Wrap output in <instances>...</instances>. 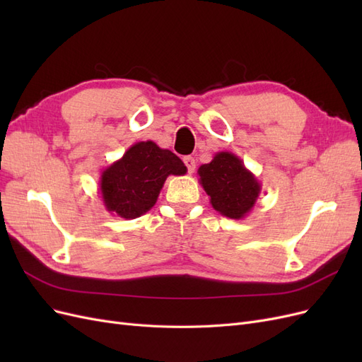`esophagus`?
<instances>
[{
	"label": "esophagus",
	"mask_w": 362,
	"mask_h": 362,
	"mask_svg": "<svg viewBox=\"0 0 362 362\" xmlns=\"http://www.w3.org/2000/svg\"><path fill=\"white\" fill-rule=\"evenodd\" d=\"M184 164H185V166H187L189 173H193V172H194V169H196V161H194L193 157H190V156L184 157Z\"/></svg>",
	"instance_id": "obj_1"
}]
</instances>
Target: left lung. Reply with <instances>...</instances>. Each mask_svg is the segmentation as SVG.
Segmentation results:
<instances>
[{
	"mask_svg": "<svg viewBox=\"0 0 362 362\" xmlns=\"http://www.w3.org/2000/svg\"><path fill=\"white\" fill-rule=\"evenodd\" d=\"M198 175L214 210L235 221L252 211L261 193V182L233 152H217L210 163L199 166Z\"/></svg>",
	"mask_w": 362,
	"mask_h": 362,
	"instance_id": "1",
	"label": "left lung"
}]
</instances>
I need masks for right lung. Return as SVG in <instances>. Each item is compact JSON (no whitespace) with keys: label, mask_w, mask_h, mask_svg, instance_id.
Returning a JSON list of instances; mask_svg holds the SVG:
<instances>
[{"label":"right lung","mask_w":362,"mask_h":362,"mask_svg":"<svg viewBox=\"0 0 362 362\" xmlns=\"http://www.w3.org/2000/svg\"><path fill=\"white\" fill-rule=\"evenodd\" d=\"M180 157L152 140L137 141L122 158L101 172L100 192L105 210L127 221L140 217L156 205L169 175H184Z\"/></svg>","instance_id":"obj_1"}]
</instances>
